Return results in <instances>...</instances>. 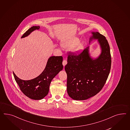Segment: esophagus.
Masks as SVG:
<instances>
[{"instance_id":"esophagus-1","label":"esophagus","mask_w":130,"mask_h":130,"mask_svg":"<svg viewBox=\"0 0 130 130\" xmlns=\"http://www.w3.org/2000/svg\"><path fill=\"white\" fill-rule=\"evenodd\" d=\"M62 64H63V66L64 67L66 64H67V61L66 60H64L62 62Z\"/></svg>"}]
</instances>
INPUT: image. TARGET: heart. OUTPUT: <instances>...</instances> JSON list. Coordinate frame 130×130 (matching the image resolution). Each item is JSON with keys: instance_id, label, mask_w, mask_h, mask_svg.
<instances>
[{"instance_id": "obj_1", "label": "heart", "mask_w": 130, "mask_h": 130, "mask_svg": "<svg viewBox=\"0 0 130 130\" xmlns=\"http://www.w3.org/2000/svg\"><path fill=\"white\" fill-rule=\"evenodd\" d=\"M79 42V39L77 38L69 39L64 41L62 42L61 45L64 48L66 49H70L73 47L74 45H76ZM83 48V45L82 43H78L74 48V51L75 52L79 51L81 50Z\"/></svg>"}]
</instances>
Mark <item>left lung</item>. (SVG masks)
Listing matches in <instances>:
<instances>
[{
	"label": "left lung",
	"instance_id": "8db88e82",
	"mask_svg": "<svg viewBox=\"0 0 130 130\" xmlns=\"http://www.w3.org/2000/svg\"><path fill=\"white\" fill-rule=\"evenodd\" d=\"M92 34L90 42L98 39L101 48L98 58L93 59L90 57L89 47L77 54L69 52L68 56L65 67L67 92L74 100H84L96 95L104 86L110 71L111 56L108 41L98 32Z\"/></svg>",
	"mask_w": 130,
	"mask_h": 130
}]
</instances>
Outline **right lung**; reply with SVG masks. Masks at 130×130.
Instances as JSON below:
<instances>
[{"mask_svg": "<svg viewBox=\"0 0 130 130\" xmlns=\"http://www.w3.org/2000/svg\"><path fill=\"white\" fill-rule=\"evenodd\" d=\"M39 26H34L24 33L21 38L27 36L31 32L38 30ZM62 56H52L48 60L45 68L37 77L29 80L18 77L13 72L15 80L24 95L34 100H40L48 94L50 83L53 78L63 69Z\"/></svg>", "mask_w": 130, "mask_h": 130, "instance_id": "right-lung-1", "label": "right lung"}]
</instances>
